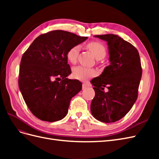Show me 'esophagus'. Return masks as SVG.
<instances>
[{
	"mask_svg": "<svg viewBox=\"0 0 159 159\" xmlns=\"http://www.w3.org/2000/svg\"><path fill=\"white\" fill-rule=\"evenodd\" d=\"M88 86L89 85L87 84L84 83V84H82V89H86V88L88 87Z\"/></svg>",
	"mask_w": 159,
	"mask_h": 159,
	"instance_id": "34e87169",
	"label": "esophagus"
}]
</instances>
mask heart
<instances>
[{
	"instance_id": "heart-1",
	"label": "heart",
	"mask_w": 159,
	"mask_h": 159,
	"mask_svg": "<svg viewBox=\"0 0 159 159\" xmlns=\"http://www.w3.org/2000/svg\"><path fill=\"white\" fill-rule=\"evenodd\" d=\"M85 46L97 58L99 63H102L103 58L107 54L106 48L102 43L99 41L92 40L88 42ZM79 46H74L70 48L67 52V59L70 63H76L79 55ZM96 74H97V72H96L95 70L81 66L75 67L72 70V76L74 77V78L79 80H85L88 78H93V77L95 76Z\"/></svg>"
}]
</instances>
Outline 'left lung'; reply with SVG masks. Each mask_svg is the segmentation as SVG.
<instances>
[{
  "mask_svg": "<svg viewBox=\"0 0 159 159\" xmlns=\"http://www.w3.org/2000/svg\"><path fill=\"white\" fill-rule=\"evenodd\" d=\"M95 36L107 42L111 64L91 81L95 93L91 112L100 121L113 123L122 119L137 99L142 76L141 59L136 48L117 35Z\"/></svg>",
  "mask_w": 159,
  "mask_h": 159,
  "instance_id": "8db88e82",
  "label": "left lung"
}]
</instances>
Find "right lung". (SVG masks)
<instances>
[{"label":"right lung","mask_w":159,"mask_h":159,"mask_svg":"<svg viewBox=\"0 0 159 159\" xmlns=\"http://www.w3.org/2000/svg\"><path fill=\"white\" fill-rule=\"evenodd\" d=\"M88 37L64 30L42 34L24 53L19 69L18 86L24 100L35 117L54 122L65 117L71 98L81 89L71 74L66 53Z\"/></svg>","instance_id":"1"}]
</instances>
